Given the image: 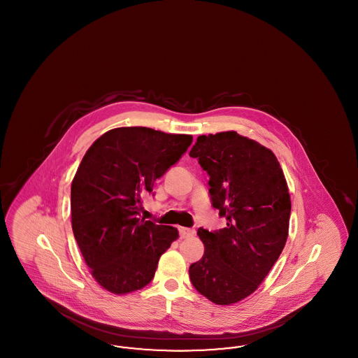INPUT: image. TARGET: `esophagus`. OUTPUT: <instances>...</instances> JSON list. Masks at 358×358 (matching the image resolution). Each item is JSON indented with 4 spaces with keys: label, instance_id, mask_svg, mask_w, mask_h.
Wrapping results in <instances>:
<instances>
[{
    "label": "esophagus",
    "instance_id": "esophagus-1",
    "mask_svg": "<svg viewBox=\"0 0 358 358\" xmlns=\"http://www.w3.org/2000/svg\"><path fill=\"white\" fill-rule=\"evenodd\" d=\"M178 231H180V236L184 238H192L196 234V231L193 228H187V227H180Z\"/></svg>",
    "mask_w": 358,
    "mask_h": 358
}]
</instances>
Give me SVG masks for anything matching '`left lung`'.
Here are the masks:
<instances>
[{"label": "left lung", "mask_w": 358, "mask_h": 358, "mask_svg": "<svg viewBox=\"0 0 358 358\" xmlns=\"http://www.w3.org/2000/svg\"><path fill=\"white\" fill-rule=\"evenodd\" d=\"M189 155L208 173L212 205L227 220L219 231H197L204 255L189 278L210 302L232 305L259 287L285 248L287 182L275 154L236 131L200 136Z\"/></svg>", "instance_id": "8db88e82"}]
</instances>
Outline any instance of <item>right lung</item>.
<instances>
[{
    "label": "right lung",
    "instance_id": "right-lung-1",
    "mask_svg": "<svg viewBox=\"0 0 358 358\" xmlns=\"http://www.w3.org/2000/svg\"><path fill=\"white\" fill-rule=\"evenodd\" d=\"M192 141L149 127H118L85 154L71 185V222L85 264L103 289L117 295L143 289L178 238L177 228L145 220L139 212L155 180Z\"/></svg>",
    "mask_w": 358,
    "mask_h": 358
}]
</instances>
